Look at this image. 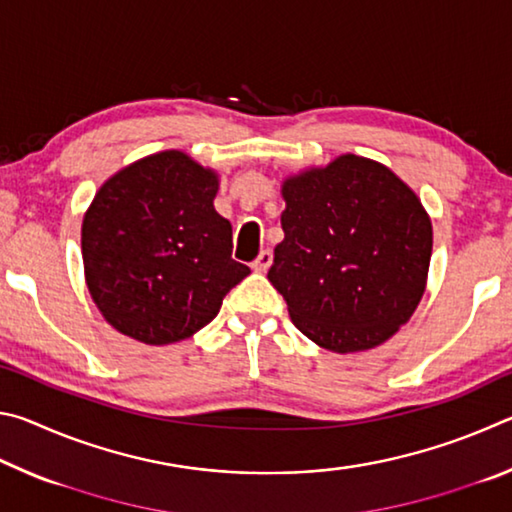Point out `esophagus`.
<instances>
[{"mask_svg":"<svg viewBox=\"0 0 512 512\" xmlns=\"http://www.w3.org/2000/svg\"><path fill=\"white\" fill-rule=\"evenodd\" d=\"M271 262H273V255H271V250H262V253L257 255L255 262L250 264V268H253L255 273H266V268L271 266Z\"/></svg>","mask_w":512,"mask_h":512,"instance_id":"1","label":"esophagus"}]
</instances>
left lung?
<instances>
[{"label": "left lung", "instance_id": "left-lung-1", "mask_svg": "<svg viewBox=\"0 0 512 512\" xmlns=\"http://www.w3.org/2000/svg\"><path fill=\"white\" fill-rule=\"evenodd\" d=\"M282 198L268 282L293 325L336 354L391 339L427 289L433 230L420 196L386 164L343 153L284 178Z\"/></svg>", "mask_w": 512, "mask_h": 512}]
</instances>
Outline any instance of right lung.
Returning a JSON list of instances; mask_svg holds the SVG:
<instances>
[{
	"label": "right lung",
	"mask_w": 512,
	"mask_h": 512,
	"mask_svg": "<svg viewBox=\"0 0 512 512\" xmlns=\"http://www.w3.org/2000/svg\"><path fill=\"white\" fill-rule=\"evenodd\" d=\"M219 173L185 151L119 169L83 216L85 284L119 334L146 345L194 336L250 268L232 259V225L214 210Z\"/></svg>",
	"instance_id": "add662e5"
}]
</instances>
